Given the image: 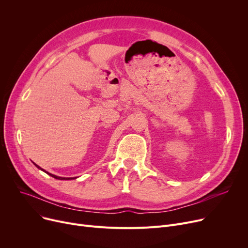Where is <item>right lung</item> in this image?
Here are the masks:
<instances>
[{"instance_id":"obj_1","label":"right lung","mask_w":248,"mask_h":248,"mask_svg":"<svg viewBox=\"0 0 248 248\" xmlns=\"http://www.w3.org/2000/svg\"><path fill=\"white\" fill-rule=\"evenodd\" d=\"M34 165L38 168V169H40V170H42L43 172H45L46 174H48L49 176H51V177H53V178H55V179H58V180H73V179H76V177H69V178H66V177H59V176H56V175H53V174H51V173H48L47 171H45V170H43V169L41 168V167H39L38 165H36L35 163H34Z\"/></svg>"}]
</instances>
